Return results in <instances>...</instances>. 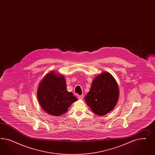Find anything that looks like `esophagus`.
Masks as SVG:
<instances>
[{
  "label": "esophagus",
  "mask_w": 155,
  "mask_h": 155,
  "mask_svg": "<svg viewBox=\"0 0 155 155\" xmlns=\"http://www.w3.org/2000/svg\"><path fill=\"white\" fill-rule=\"evenodd\" d=\"M78 98L79 99H83L84 98V95H78Z\"/></svg>",
  "instance_id": "34e87169"
}]
</instances>
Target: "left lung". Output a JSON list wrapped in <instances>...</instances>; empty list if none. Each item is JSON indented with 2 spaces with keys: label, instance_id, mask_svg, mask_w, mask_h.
<instances>
[{
  "label": "left lung",
  "instance_id": "1",
  "mask_svg": "<svg viewBox=\"0 0 155 155\" xmlns=\"http://www.w3.org/2000/svg\"><path fill=\"white\" fill-rule=\"evenodd\" d=\"M119 89L113 76L104 72L94 78L85 101L92 111L103 116L111 111L117 103Z\"/></svg>",
  "mask_w": 155,
  "mask_h": 155
}]
</instances>
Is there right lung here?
Masks as SVG:
<instances>
[{"label":"right lung","instance_id":"obj_1","mask_svg":"<svg viewBox=\"0 0 155 155\" xmlns=\"http://www.w3.org/2000/svg\"><path fill=\"white\" fill-rule=\"evenodd\" d=\"M38 99L42 109L53 116L65 113L77 98L66 90L65 78L54 72L48 73L39 84Z\"/></svg>","mask_w":155,"mask_h":155}]
</instances>
